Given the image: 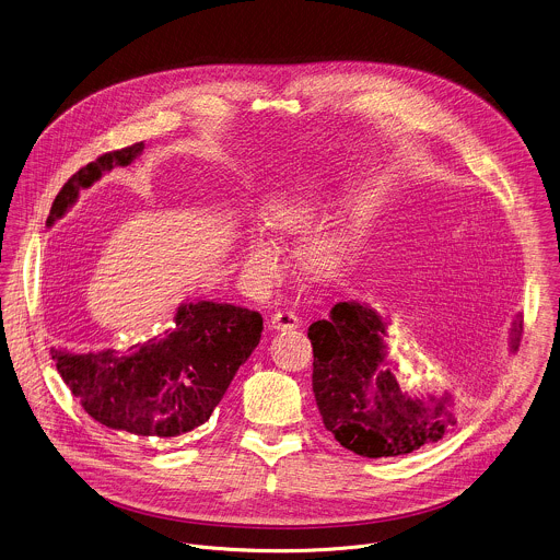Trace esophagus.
I'll list each match as a JSON object with an SVG mask.
<instances>
[{
	"instance_id": "obj_1",
	"label": "esophagus",
	"mask_w": 560,
	"mask_h": 560,
	"mask_svg": "<svg viewBox=\"0 0 560 560\" xmlns=\"http://www.w3.org/2000/svg\"><path fill=\"white\" fill-rule=\"evenodd\" d=\"M301 320L294 312H288V310H279L270 316V327L277 329V331H290V329H299Z\"/></svg>"
}]
</instances>
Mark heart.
<instances>
[{
  "label": "heart",
  "mask_w": 560,
  "mask_h": 560,
  "mask_svg": "<svg viewBox=\"0 0 560 560\" xmlns=\"http://www.w3.org/2000/svg\"><path fill=\"white\" fill-rule=\"evenodd\" d=\"M312 203L303 195H281L270 199L264 206V223L268 224L277 233H294L303 224H307L312 217ZM303 259L314 270H325L337 259V242L329 235H316L312 237L303 248ZM281 266V253L279 246L264 237V235H250L248 244L244 248V270L259 281L270 279Z\"/></svg>",
  "instance_id": "obj_1"
}]
</instances>
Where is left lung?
Masks as SVG:
<instances>
[{"instance_id": "8db88e82", "label": "left lung", "mask_w": 560, "mask_h": 560, "mask_svg": "<svg viewBox=\"0 0 560 560\" xmlns=\"http://www.w3.org/2000/svg\"><path fill=\"white\" fill-rule=\"evenodd\" d=\"M522 318L513 320L517 350ZM314 396L327 431L359 456H400L440 442L456 427L450 394L405 392L387 363V323L368 305L337 303L329 320L310 327Z\"/></svg>"}]
</instances>
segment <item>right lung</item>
Listing matches in <instances>:
<instances>
[{
  "label": "right lung",
  "mask_w": 560,
  "mask_h": 560,
  "mask_svg": "<svg viewBox=\"0 0 560 560\" xmlns=\"http://www.w3.org/2000/svg\"><path fill=\"white\" fill-rule=\"evenodd\" d=\"M144 142L100 155L58 192L47 226L104 173L129 166ZM257 312L226 303H186L175 327L129 348L51 350L56 368L82 409L100 424L138 438L171 440L206 424L237 368L259 343Z\"/></svg>",
  "instance_id": "right-lung-1"
}]
</instances>
